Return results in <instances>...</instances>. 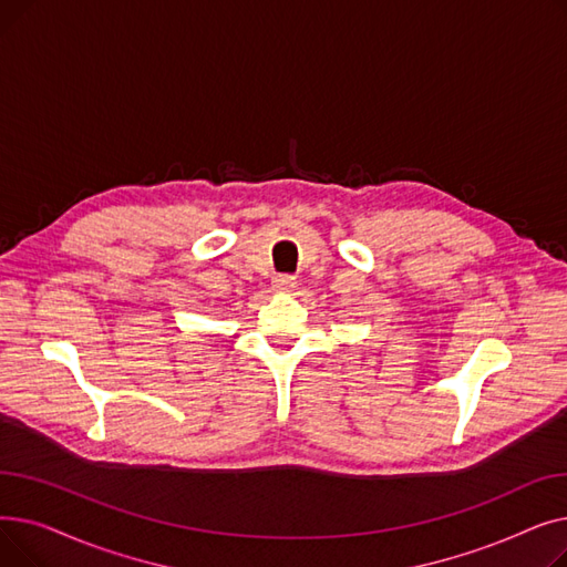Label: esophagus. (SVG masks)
Masks as SVG:
<instances>
[{
	"label": "esophagus",
	"mask_w": 567,
	"mask_h": 567,
	"mask_svg": "<svg viewBox=\"0 0 567 567\" xmlns=\"http://www.w3.org/2000/svg\"><path fill=\"white\" fill-rule=\"evenodd\" d=\"M296 282H293V276H289V274H278L276 278H274V289H278V291H287V289H291Z\"/></svg>",
	"instance_id": "1"
}]
</instances>
